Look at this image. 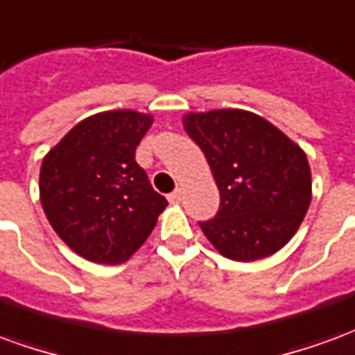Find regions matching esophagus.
<instances>
[{"instance_id":"esophagus-1","label":"esophagus","mask_w":355,"mask_h":355,"mask_svg":"<svg viewBox=\"0 0 355 355\" xmlns=\"http://www.w3.org/2000/svg\"><path fill=\"white\" fill-rule=\"evenodd\" d=\"M184 200V192L178 188V190H175L173 193H169V201L171 203H180V201Z\"/></svg>"}]
</instances>
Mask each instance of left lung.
<instances>
[{
  "label": "left lung",
  "instance_id": "obj_1",
  "mask_svg": "<svg viewBox=\"0 0 355 355\" xmlns=\"http://www.w3.org/2000/svg\"><path fill=\"white\" fill-rule=\"evenodd\" d=\"M182 123L220 192L215 218L200 223L211 245L238 262L261 261L287 245L312 201L304 150L247 110L190 112Z\"/></svg>",
  "mask_w": 355,
  "mask_h": 355
}]
</instances>
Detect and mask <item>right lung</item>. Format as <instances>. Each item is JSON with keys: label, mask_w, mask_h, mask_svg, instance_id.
Segmentation results:
<instances>
[{"label": "right lung", "mask_w": 355, "mask_h": 355, "mask_svg": "<svg viewBox=\"0 0 355 355\" xmlns=\"http://www.w3.org/2000/svg\"><path fill=\"white\" fill-rule=\"evenodd\" d=\"M154 116L110 110L85 117L43 157L40 200L58 238L96 264H121L154 230L167 200L135 162Z\"/></svg>", "instance_id": "add662e5"}]
</instances>
